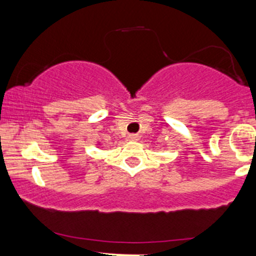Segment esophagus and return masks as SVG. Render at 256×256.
I'll return each mask as SVG.
<instances>
[{"label":"esophagus","instance_id":"1","mask_svg":"<svg viewBox=\"0 0 256 256\" xmlns=\"http://www.w3.org/2000/svg\"><path fill=\"white\" fill-rule=\"evenodd\" d=\"M130 140H140V136H138V134H130Z\"/></svg>","mask_w":256,"mask_h":256}]
</instances>
